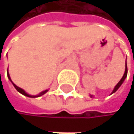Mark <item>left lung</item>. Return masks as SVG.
<instances>
[{
    "label": "left lung",
    "mask_w": 134,
    "mask_h": 134,
    "mask_svg": "<svg viewBox=\"0 0 134 134\" xmlns=\"http://www.w3.org/2000/svg\"><path fill=\"white\" fill-rule=\"evenodd\" d=\"M127 72H128V69H127V65L125 64V73H124V75H123V77H122V78H121V80L119 81V82H118V83L116 85V87H114V89H113V92L111 93V94H113V93H114L118 88H119V87H121V85L122 84V83L124 82V80H125V78H126V77H127ZM92 96H91V97H92Z\"/></svg>",
    "instance_id": "obj_1"
}]
</instances>
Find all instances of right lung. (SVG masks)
Here are the masks:
<instances>
[{"label": "right lung", "instance_id": "right-lung-1", "mask_svg": "<svg viewBox=\"0 0 134 134\" xmlns=\"http://www.w3.org/2000/svg\"><path fill=\"white\" fill-rule=\"evenodd\" d=\"M7 75H8V78L9 79V80L12 82V83L13 84V86H14V87H15V88H16L17 89V91L18 92H19L20 93H21L22 95H24V96H28V97H32V98H34V97H38V96H42V95H44L46 92H47L48 90H45V91H43V92H42L41 93H39L38 95H37V96H31V95H29V94H27L26 92H25L23 89H21V87H18L17 85H15L13 83V81L11 80V79H10V76H9V71H7Z\"/></svg>", "mask_w": 134, "mask_h": 134}]
</instances>
